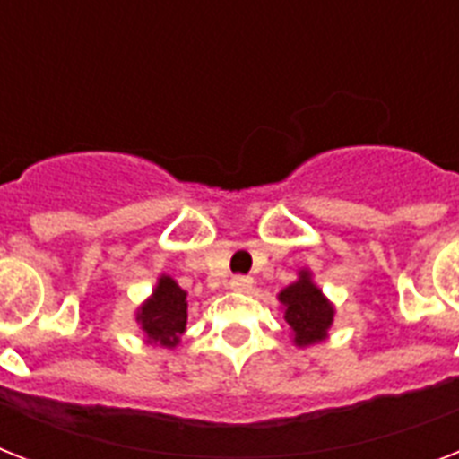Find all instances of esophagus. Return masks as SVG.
I'll return each mask as SVG.
<instances>
[{"mask_svg":"<svg viewBox=\"0 0 459 459\" xmlns=\"http://www.w3.org/2000/svg\"><path fill=\"white\" fill-rule=\"evenodd\" d=\"M253 276H232V279H230V289L232 290H251L253 289Z\"/></svg>","mask_w":459,"mask_h":459,"instance_id":"esophagus-1","label":"esophagus"}]
</instances>
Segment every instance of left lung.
<instances>
[{
	"label": "left lung",
	"instance_id": "1",
	"mask_svg": "<svg viewBox=\"0 0 459 459\" xmlns=\"http://www.w3.org/2000/svg\"><path fill=\"white\" fill-rule=\"evenodd\" d=\"M276 298L281 302L283 319L289 324L295 347L307 350L328 338V331L335 319V305L314 283L312 272L307 267H302L298 272V279L289 283Z\"/></svg>",
	"mask_w": 459,
	"mask_h": 459
}]
</instances>
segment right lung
<instances>
[{"label": "right lung", "mask_w": 459, "mask_h": 459, "mask_svg": "<svg viewBox=\"0 0 459 459\" xmlns=\"http://www.w3.org/2000/svg\"><path fill=\"white\" fill-rule=\"evenodd\" d=\"M135 324L147 344L173 350L187 328V293L173 276L159 274L152 295L135 309Z\"/></svg>", "instance_id": "1"}]
</instances>
